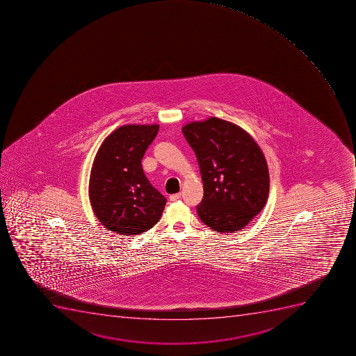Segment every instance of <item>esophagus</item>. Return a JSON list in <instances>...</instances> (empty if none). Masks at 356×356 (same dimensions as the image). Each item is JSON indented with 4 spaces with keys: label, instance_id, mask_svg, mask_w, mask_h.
I'll list each match as a JSON object with an SVG mask.
<instances>
[{
    "label": "esophagus",
    "instance_id": "34e87169",
    "mask_svg": "<svg viewBox=\"0 0 356 356\" xmlns=\"http://www.w3.org/2000/svg\"><path fill=\"white\" fill-rule=\"evenodd\" d=\"M181 197V193H177V194L170 195V201H177Z\"/></svg>",
    "mask_w": 356,
    "mask_h": 356
}]
</instances>
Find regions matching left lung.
Segmentation results:
<instances>
[{"label":"left lung","instance_id":"8db88e82","mask_svg":"<svg viewBox=\"0 0 356 356\" xmlns=\"http://www.w3.org/2000/svg\"><path fill=\"white\" fill-rule=\"evenodd\" d=\"M183 134L204 186L198 217L216 232H239L268 200L269 170L263 152L244 129L219 118L187 124Z\"/></svg>","mask_w":356,"mask_h":356}]
</instances>
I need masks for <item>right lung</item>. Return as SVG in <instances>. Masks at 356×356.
Returning a JSON list of instances; mask_svg holds the SVG:
<instances>
[{"label": "right lung", "mask_w": 356, "mask_h": 356, "mask_svg": "<svg viewBox=\"0 0 356 356\" xmlns=\"http://www.w3.org/2000/svg\"><path fill=\"white\" fill-rule=\"evenodd\" d=\"M158 124H127L99 146L90 171V200L99 222L119 235L147 232L161 218L167 200L151 185L142 159Z\"/></svg>", "instance_id": "1"}]
</instances>
